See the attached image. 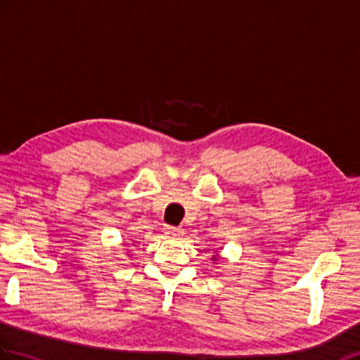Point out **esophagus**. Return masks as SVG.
Wrapping results in <instances>:
<instances>
[{
  "mask_svg": "<svg viewBox=\"0 0 360 360\" xmlns=\"http://www.w3.org/2000/svg\"><path fill=\"white\" fill-rule=\"evenodd\" d=\"M164 231H165L167 238H170V239H178L184 235V230L181 227H173V225H167Z\"/></svg>",
  "mask_w": 360,
  "mask_h": 360,
  "instance_id": "1",
  "label": "esophagus"
}]
</instances>
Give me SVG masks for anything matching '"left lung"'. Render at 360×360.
Wrapping results in <instances>:
<instances>
[{"label":"left lung","instance_id":"left-lung-1","mask_svg":"<svg viewBox=\"0 0 360 360\" xmlns=\"http://www.w3.org/2000/svg\"><path fill=\"white\" fill-rule=\"evenodd\" d=\"M213 261H216V259H213Z\"/></svg>","mask_w":360,"mask_h":360}]
</instances>
